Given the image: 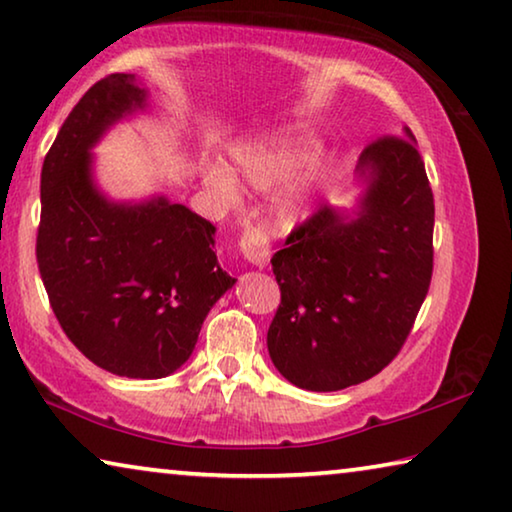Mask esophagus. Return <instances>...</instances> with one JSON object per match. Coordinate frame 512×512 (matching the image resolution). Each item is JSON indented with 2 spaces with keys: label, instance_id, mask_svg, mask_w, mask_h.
<instances>
[{
  "label": "esophagus",
  "instance_id": "obj_1",
  "mask_svg": "<svg viewBox=\"0 0 512 512\" xmlns=\"http://www.w3.org/2000/svg\"><path fill=\"white\" fill-rule=\"evenodd\" d=\"M240 251L251 265L261 267V270H263L267 261H270V254H272L267 233L263 229H256V226H247L245 233L240 235Z\"/></svg>",
  "mask_w": 512,
  "mask_h": 512
}]
</instances>
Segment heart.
Returning a JSON list of instances; mask_svg holds the SVG:
<instances>
[{
	"instance_id": "1",
	"label": "heart",
	"mask_w": 512,
	"mask_h": 512,
	"mask_svg": "<svg viewBox=\"0 0 512 512\" xmlns=\"http://www.w3.org/2000/svg\"><path fill=\"white\" fill-rule=\"evenodd\" d=\"M316 151L318 141L306 132H283L277 137L233 148L231 160L235 174L254 190L267 192L283 182L287 183L274 199V217H277L279 226L290 229L309 215L313 194H316V187L322 180V169L318 164H310L309 168L305 166ZM206 178L217 190L226 194L233 192V180L224 169L210 167Z\"/></svg>"
}]
</instances>
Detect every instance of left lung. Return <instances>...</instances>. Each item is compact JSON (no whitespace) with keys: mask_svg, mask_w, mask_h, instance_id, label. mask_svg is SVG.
I'll list each match as a JSON object with an SVG mask.
<instances>
[{"mask_svg":"<svg viewBox=\"0 0 512 512\" xmlns=\"http://www.w3.org/2000/svg\"><path fill=\"white\" fill-rule=\"evenodd\" d=\"M357 174L366 190L355 210L320 206L272 256L281 304L267 350L306 391L352 387L389 366L430 288L435 199L412 132L368 144Z\"/></svg>","mask_w":512,"mask_h":512,"instance_id":"obj_1","label":"left lung"}]
</instances>
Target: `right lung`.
I'll return each mask as SVG.
<instances>
[{
	"label": "right lung",
	"instance_id": "obj_1",
	"mask_svg": "<svg viewBox=\"0 0 512 512\" xmlns=\"http://www.w3.org/2000/svg\"><path fill=\"white\" fill-rule=\"evenodd\" d=\"M135 75H107L61 125L41 171L36 261L61 329L93 364L157 380L190 359L201 325L235 279L215 226L164 196L116 203L91 174V148L146 107Z\"/></svg>",
	"mask_w": 512,
	"mask_h": 512
}]
</instances>
